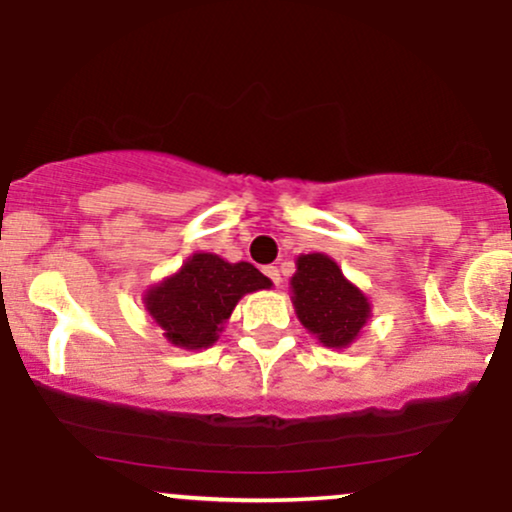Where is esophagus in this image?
<instances>
[{
    "label": "esophagus",
    "instance_id": "1",
    "mask_svg": "<svg viewBox=\"0 0 512 512\" xmlns=\"http://www.w3.org/2000/svg\"><path fill=\"white\" fill-rule=\"evenodd\" d=\"M264 274L269 276V281H272L274 286L281 284V274H279V269H276V267H264Z\"/></svg>",
    "mask_w": 512,
    "mask_h": 512
}]
</instances>
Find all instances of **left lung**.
<instances>
[{
    "mask_svg": "<svg viewBox=\"0 0 512 512\" xmlns=\"http://www.w3.org/2000/svg\"><path fill=\"white\" fill-rule=\"evenodd\" d=\"M291 286L298 320L325 346H349L366 325V296L344 279L342 269L327 255L298 257Z\"/></svg>",
    "mask_w": 512,
    "mask_h": 512,
    "instance_id": "8db88e82",
    "label": "left lung"
}]
</instances>
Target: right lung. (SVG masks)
I'll use <instances>...</instances> for the list:
<instances>
[{
	"instance_id": "right-lung-1",
	"label": "right lung",
	"mask_w": 512,
	"mask_h": 512,
	"mask_svg": "<svg viewBox=\"0 0 512 512\" xmlns=\"http://www.w3.org/2000/svg\"><path fill=\"white\" fill-rule=\"evenodd\" d=\"M272 281L250 262H223L219 255L197 252L180 272L146 293V308L173 344L202 349L216 342L240 296L269 289Z\"/></svg>"
}]
</instances>
